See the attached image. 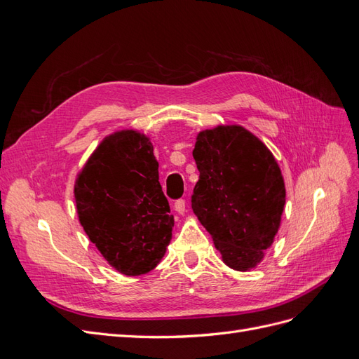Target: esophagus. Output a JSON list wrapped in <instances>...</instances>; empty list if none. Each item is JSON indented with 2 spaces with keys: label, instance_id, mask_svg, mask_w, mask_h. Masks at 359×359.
Returning a JSON list of instances; mask_svg holds the SVG:
<instances>
[{
  "label": "esophagus",
  "instance_id": "esophagus-1",
  "mask_svg": "<svg viewBox=\"0 0 359 359\" xmlns=\"http://www.w3.org/2000/svg\"><path fill=\"white\" fill-rule=\"evenodd\" d=\"M186 201L184 199H178L177 202H175V205H173V208H175V211L178 212V214H184L186 212Z\"/></svg>",
  "mask_w": 359,
  "mask_h": 359
}]
</instances>
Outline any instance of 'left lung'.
I'll use <instances>...</instances> for the list:
<instances>
[{
	"label": "left lung",
	"instance_id": "1",
	"mask_svg": "<svg viewBox=\"0 0 359 359\" xmlns=\"http://www.w3.org/2000/svg\"><path fill=\"white\" fill-rule=\"evenodd\" d=\"M193 157L199 169L193 212L227 266L256 268L274 243L286 203L278 163L262 140L236 124L202 130Z\"/></svg>",
	"mask_w": 359,
	"mask_h": 359
}]
</instances>
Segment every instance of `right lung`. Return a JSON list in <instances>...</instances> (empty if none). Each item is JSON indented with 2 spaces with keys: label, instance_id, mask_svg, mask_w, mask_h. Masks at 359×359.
Instances as JSON below:
<instances>
[{
  "label": "right lung",
  "instance_id": "1",
  "mask_svg": "<svg viewBox=\"0 0 359 359\" xmlns=\"http://www.w3.org/2000/svg\"><path fill=\"white\" fill-rule=\"evenodd\" d=\"M74 201L85 233L118 273L135 277L160 264L173 215L148 136L133 128L106 136L78 173Z\"/></svg>",
  "mask_w": 359,
  "mask_h": 359
}]
</instances>
